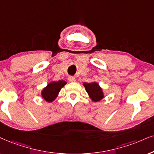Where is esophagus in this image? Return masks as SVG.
<instances>
[{
  "instance_id": "34e87169",
  "label": "esophagus",
  "mask_w": 154,
  "mask_h": 154,
  "mask_svg": "<svg viewBox=\"0 0 154 154\" xmlns=\"http://www.w3.org/2000/svg\"><path fill=\"white\" fill-rule=\"evenodd\" d=\"M68 80L70 82H75V77H72V76H69V77H68Z\"/></svg>"
}]
</instances>
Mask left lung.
<instances>
[{
	"label": "left lung",
	"instance_id": "obj_1",
	"mask_svg": "<svg viewBox=\"0 0 154 154\" xmlns=\"http://www.w3.org/2000/svg\"><path fill=\"white\" fill-rule=\"evenodd\" d=\"M83 85L85 86L86 91L89 95V97L92 100V101H94V102H98V101L103 99L104 94H103L102 90L97 82H85L83 84Z\"/></svg>",
	"mask_w": 154,
	"mask_h": 154
}]
</instances>
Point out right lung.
I'll use <instances>...</instances> for the list:
<instances>
[{"label": "right lung", "instance_id": "1", "mask_svg": "<svg viewBox=\"0 0 154 154\" xmlns=\"http://www.w3.org/2000/svg\"><path fill=\"white\" fill-rule=\"evenodd\" d=\"M66 82L59 80L57 82H52L48 85L42 91V96L47 102H51L57 96L58 93L62 87L65 86Z\"/></svg>", "mask_w": 154, "mask_h": 154}]
</instances>
